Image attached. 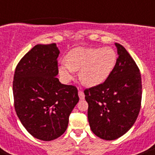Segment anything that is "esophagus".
<instances>
[{"mask_svg": "<svg viewBox=\"0 0 155 155\" xmlns=\"http://www.w3.org/2000/svg\"><path fill=\"white\" fill-rule=\"evenodd\" d=\"M78 94H79V97H80V100L84 99V92H83V91H81V90H79Z\"/></svg>", "mask_w": 155, "mask_h": 155, "instance_id": "1", "label": "esophagus"}]
</instances>
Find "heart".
Returning <instances> with one entry per match:
<instances>
[{
    "label": "heart",
    "mask_w": 155,
    "mask_h": 155,
    "mask_svg": "<svg viewBox=\"0 0 155 155\" xmlns=\"http://www.w3.org/2000/svg\"><path fill=\"white\" fill-rule=\"evenodd\" d=\"M67 63L58 67V72L66 82L73 79L74 72L80 71V79L84 84L95 87L104 83L113 71L117 54L110 47L72 50L66 58Z\"/></svg>",
    "instance_id": "b5f03b06"
}]
</instances>
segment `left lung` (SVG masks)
Wrapping results in <instances>:
<instances>
[{"mask_svg": "<svg viewBox=\"0 0 155 155\" xmlns=\"http://www.w3.org/2000/svg\"><path fill=\"white\" fill-rule=\"evenodd\" d=\"M118 58L107 80L84 90L91 130L102 139L115 140L128 132L137 120L142 101L139 69L124 47L115 43Z\"/></svg>", "mask_w": 155, "mask_h": 155, "instance_id": "left-lung-1", "label": "left lung"}]
</instances>
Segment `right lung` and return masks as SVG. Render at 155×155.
<instances>
[{
    "instance_id": "add662e5",
    "label": "right lung",
    "mask_w": 155,
    "mask_h": 155,
    "mask_svg": "<svg viewBox=\"0 0 155 155\" xmlns=\"http://www.w3.org/2000/svg\"><path fill=\"white\" fill-rule=\"evenodd\" d=\"M58 54L55 43L36 45L18 63L13 77L19 120L33 137L47 142L65 132L79 101L76 87L63 84L56 78Z\"/></svg>"
}]
</instances>
